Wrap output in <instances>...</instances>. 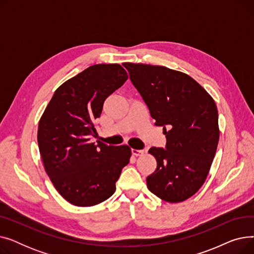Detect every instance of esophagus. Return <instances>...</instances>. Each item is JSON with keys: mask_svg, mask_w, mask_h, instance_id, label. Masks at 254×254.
I'll return each mask as SVG.
<instances>
[{"mask_svg": "<svg viewBox=\"0 0 254 254\" xmlns=\"http://www.w3.org/2000/svg\"><path fill=\"white\" fill-rule=\"evenodd\" d=\"M131 153H132V155H135V156H140V155H142V154L144 153V150H138V149H131Z\"/></svg>", "mask_w": 254, "mask_h": 254, "instance_id": "esophagus-1", "label": "esophagus"}]
</instances>
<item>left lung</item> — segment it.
I'll use <instances>...</instances> for the list:
<instances>
[{"label": "left lung", "instance_id": "8db88e82", "mask_svg": "<svg viewBox=\"0 0 254 254\" xmlns=\"http://www.w3.org/2000/svg\"><path fill=\"white\" fill-rule=\"evenodd\" d=\"M123 64L167 138L166 149L148 151L157 165L146 179L147 188L163 201L183 202L202 188L215 156L219 140L216 104L188 74L163 65Z\"/></svg>", "mask_w": 254, "mask_h": 254}]
</instances>
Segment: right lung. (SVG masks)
<instances>
[{
    "mask_svg": "<svg viewBox=\"0 0 254 254\" xmlns=\"http://www.w3.org/2000/svg\"><path fill=\"white\" fill-rule=\"evenodd\" d=\"M127 80L118 64H99L66 80L55 92L38 127L44 169L59 193L78 207L98 205L115 191L131 155L127 145L89 141L105 100Z\"/></svg>",
    "mask_w": 254,
    "mask_h": 254,
    "instance_id": "right-lung-1",
    "label": "right lung"
}]
</instances>
